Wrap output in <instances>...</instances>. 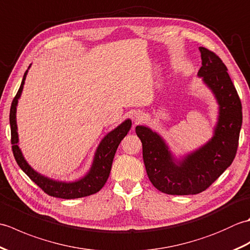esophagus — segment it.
<instances>
[{
    "instance_id": "1",
    "label": "esophagus",
    "mask_w": 250,
    "mask_h": 250,
    "mask_svg": "<svg viewBox=\"0 0 250 250\" xmlns=\"http://www.w3.org/2000/svg\"><path fill=\"white\" fill-rule=\"evenodd\" d=\"M144 118H145L144 114H143L140 110H136L133 114H132V120L134 121V124H140V122L144 120Z\"/></svg>"
}]
</instances>
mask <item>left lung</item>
<instances>
[{
  "label": "left lung",
  "mask_w": 250,
  "mask_h": 250,
  "mask_svg": "<svg viewBox=\"0 0 250 250\" xmlns=\"http://www.w3.org/2000/svg\"><path fill=\"white\" fill-rule=\"evenodd\" d=\"M199 50L202 66L198 76L218 104V118L211 139L178 159L156 131L146 125L135 128L143 145L148 177L158 190L167 194L189 195L206 190L231 166L236 155L243 121L241 100L220 58L204 47H199Z\"/></svg>",
  "instance_id": "8db88e82"
}]
</instances>
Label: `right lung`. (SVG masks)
<instances>
[{
    "mask_svg": "<svg viewBox=\"0 0 250 250\" xmlns=\"http://www.w3.org/2000/svg\"><path fill=\"white\" fill-rule=\"evenodd\" d=\"M30 67L31 64L24 73L20 88L13 100L12 106H10L9 124L10 132H12V148L16 162L18 163L20 168L31 178L32 182H34L48 195L61 199H78L97 193L98 191L103 188V186L105 185L106 180H107L109 176L111 164H113L117 148H118L120 142L124 140V137L130 131L132 126V121L130 119L125 120L117 128L108 132L103 137L102 141L100 142L99 146L97 147V150L94 152L91 167L89 168V171L82 178L74 180V182H62V180H56L44 176L41 173L36 172L26 162L22 155V151H21L18 145L19 137L16 113H17L18 100L21 97V93H22L24 81L26 75H28Z\"/></svg>",
    "mask_w": 250,
    "mask_h": 250,
    "instance_id": "obj_1",
    "label": "right lung"
}]
</instances>
